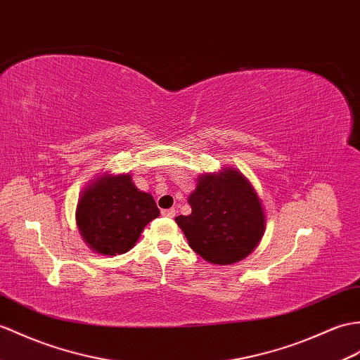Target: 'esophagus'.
Returning <instances> with one entry per match:
<instances>
[{
  "mask_svg": "<svg viewBox=\"0 0 360 360\" xmlns=\"http://www.w3.org/2000/svg\"><path fill=\"white\" fill-rule=\"evenodd\" d=\"M161 214L165 216V218H174V214H176V210H174V208H167V210L161 212Z\"/></svg>",
  "mask_w": 360,
  "mask_h": 360,
  "instance_id": "34e87169",
  "label": "esophagus"
}]
</instances>
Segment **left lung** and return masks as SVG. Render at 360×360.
I'll list each match as a JSON object with an SVG mask.
<instances>
[{"instance_id":"left-lung-1","label":"left lung","mask_w":360,"mask_h":360,"mask_svg":"<svg viewBox=\"0 0 360 360\" xmlns=\"http://www.w3.org/2000/svg\"><path fill=\"white\" fill-rule=\"evenodd\" d=\"M191 213L176 224L188 245L210 264L230 265L247 257L261 242L265 213L250 181L231 167L200 174L188 196Z\"/></svg>"}]
</instances>
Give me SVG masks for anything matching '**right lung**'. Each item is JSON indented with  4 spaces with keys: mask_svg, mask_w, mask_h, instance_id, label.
<instances>
[{
    "mask_svg": "<svg viewBox=\"0 0 360 360\" xmlns=\"http://www.w3.org/2000/svg\"><path fill=\"white\" fill-rule=\"evenodd\" d=\"M160 216L153 196L135 187L129 173L101 174L82 191L77 225L99 255L116 256L135 247L146 225Z\"/></svg>",
    "mask_w": 360,
    "mask_h": 360,
    "instance_id": "obj_1",
    "label": "right lung"
}]
</instances>
